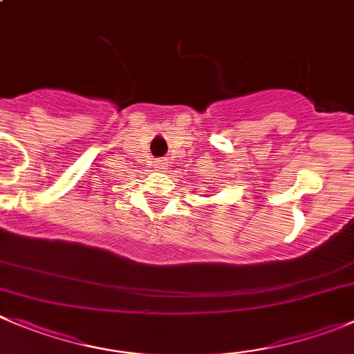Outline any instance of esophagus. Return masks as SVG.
<instances>
[{
	"label": "esophagus",
	"instance_id": "1",
	"mask_svg": "<svg viewBox=\"0 0 354 354\" xmlns=\"http://www.w3.org/2000/svg\"><path fill=\"white\" fill-rule=\"evenodd\" d=\"M154 168H156V170H161V171H163L165 168H167V161H165V160L156 161V163H154Z\"/></svg>",
	"mask_w": 354,
	"mask_h": 354
}]
</instances>
